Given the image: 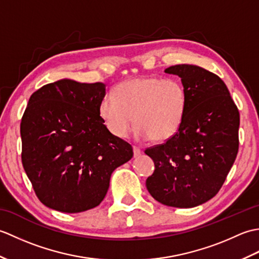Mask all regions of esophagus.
<instances>
[{
	"mask_svg": "<svg viewBox=\"0 0 259 259\" xmlns=\"http://www.w3.org/2000/svg\"><path fill=\"white\" fill-rule=\"evenodd\" d=\"M133 149H134V156H135V157H138V156H140V155H141V150H140V148L134 146V147H133Z\"/></svg>",
	"mask_w": 259,
	"mask_h": 259,
	"instance_id": "1",
	"label": "esophagus"
}]
</instances>
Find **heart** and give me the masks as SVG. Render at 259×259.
I'll list each match as a JSON object with an SVG mask.
<instances>
[{
	"mask_svg": "<svg viewBox=\"0 0 259 259\" xmlns=\"http://www.w3.org/2000/svg\"><path fill=\"white\" fill-rule=\"evenodd\" d=\"M187 107L188 97L179 79L140 76L119 83L113 98L103 97L99 103V115L118 138L130 133L134 118L138 138L160 142L178 133Z\"/></svg>",
	"mask_w": 259,
	"mask_h": 259,
	"instance_id": "b5f03b06",
	"label": "heart"
}]
</instances>
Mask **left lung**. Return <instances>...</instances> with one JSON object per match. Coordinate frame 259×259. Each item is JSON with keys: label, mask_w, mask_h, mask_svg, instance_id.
<instances>
[{"label": "left lung", "mask_w": 259, "mask_h": 259, "mask_svg": "<svg viewBox=\"0 0 259 259\" xmlns=\"http://www.w3.org/2000/svg\"><path fill=\"white\" fill-rule=\"evenodd\" d=\"M164 72L181 78L188 97L178 133L145 150L155 162L147 178L150 195L162 205L191 208L218 194L238 153L239 111L224 81L197 65Z\"/></svg>", "instance_id": "1"}]
</instances>
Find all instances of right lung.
I'll return each mask as SVG.
<instances>
[{
    "instance_id": "add662e5",
    "label": "right lung",
    "mask_w": 259,
    "mask_h": 259,
    "mask_svg": "<svg viewBox=\"0 0 259 259\" xmlns=\"http://www.w3.org/2000/svg\"><path fill=\"white\" fill-rule=\"evenodd\" d=\"M101 82L63 79L32 93L21 121L22 164L43 205L62 212L95 208L113 170L134 156L99 115Z\"/></svg>"
}]
</instances>
